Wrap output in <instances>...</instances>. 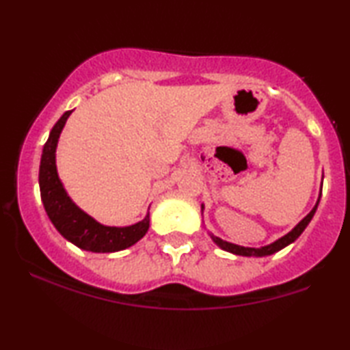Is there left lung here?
Masks as SVG:
<instances>
[{
    "label": "left lung",
    "instance_id": "left-lung-1",
    "mask_svg": "<svg viewBox=\"0 0 350 350\" xmlns=\"http://www.w3.org/2000/svg\"><path fill=\"white\" fill-rule=\"evenodd\" d=\"M319 198H321V194H319ZM318 204H319V199L317 200L315 206H313L312 211L307 215L303 221H301L296 227L292 230V232H288L286 236H282V238H280L278 241H275L273 244L270 245H265V247H260V248H252V247H241V245H236V244H230V242L224 241L221 238H217V236L211 234V239L215 241V244L219 245L222 248V250L225 252H230L233 254H239V256H269V254H273L276 252L282 250L284 247H287L288 244H292V242H295L296 239L299 238V234L304 232L307 225H309V222L312 221L313 215H315V211L318 208ZM202 210H204V205H202Z\"/></svg>",
    "mask_w": 350,
    "mask_h": 350
}]
</instances>
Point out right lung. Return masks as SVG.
Listing matches in <instances>:
<instances>
[{"mask_svg":"<svg viewBox=\"0 0 350 350\" xmlns=\"http://www.w3.org/2000/svg\"><path fill=\"white\" fill-rule=\"evenodd\" d=\"M72 111H66L60 117L49 139L44 144L43 154L40 162V194L43 200L44 210L51 222L60 232L63 238L83 250L94 253H112L120 252L134 245L146 234L150 228V213L140 221L129 227H108L98 224L96 219L80 210L63 188L62 180L58 179L55 165V150L62 129Z\"/></svg>","mask_w":350,"mask_h":350,"instance_id":"1","label":"right lung"}]
</instances>
